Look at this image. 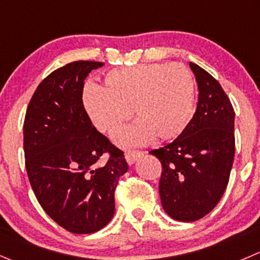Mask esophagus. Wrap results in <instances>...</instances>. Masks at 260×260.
Instances as JSON below:
<instances>
[{"instance_id": "1", "label": "esophagus", "mask_w": 260, "mask_h": 260, "mask_svg": "<svg viewBox=\"0 0 260 260\" xmlns=\"http://www.w3.org/2000/svg\"><path fill=\"white\" fill-rule=\"evenodd\" d=\"M141 155H142V152H138V151H128V152H125V160L129 165H133Z\"/></svg>"}]
</instances>
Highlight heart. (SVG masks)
Wrapping results in <instances>:
<instances>
[{"label":"heart","instance_id":"obj_1","mask_svg":"<svg viewBox=\"0 0 260 260\" xmlns=\"http://www.w3.org/2000/svg\"><path fill=\"white\" fill-rule=\"evenodd\" d=\"M82 107L94 127L113 135L132 114L137 122L115 136L123 147L145 145L157 136L171 141L188 127L194 114L196 82L180 63H148L107 72L103 86L87 84Z\"/></svg>","mask_w":260,"mask_h":260}]
</instances>
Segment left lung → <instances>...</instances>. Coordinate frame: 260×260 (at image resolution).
Instances as JSON below:
<instances>
[{
    "label": "left lung",
    "instance_id": "left-lung-1",
    "mask_svg": "<svg viewBox=\"0 0 260 260\" xmlns=\"http://www.w3.org/2000/svg\"><path fill=\"white\" fill-rule=\"evenodd\" d=\"M198 85L197 110L171 143L150 151L162 165L158 191L164 211L183 222L216 207L228 186L235 156V112L216 79L189 63Z\"/></svg>",
    "mask_w": 260,
    "mask_h": 260
}]
</instances>
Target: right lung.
<instances>
[{
    "mask_svg": "<svg viewBox=\"0 0 260 260\" xmlns=\"http://www.w3.org/2000/svg\"><path fill=\"white\" fill-rule=\"evenodd\" d=\"M103 62L76 60L35 90L24 122V152L35 197L53 221L74 234L102 230L114 216V190L127 173L119 148L98 132L82 107L84 81ZM110 158L100 166L103 153Z\"/></svg>",
    "mask_w": 260,
    "mask_h": 260,
    "instance_id": "1",
    "label": "right lung"
}]
</instances>
